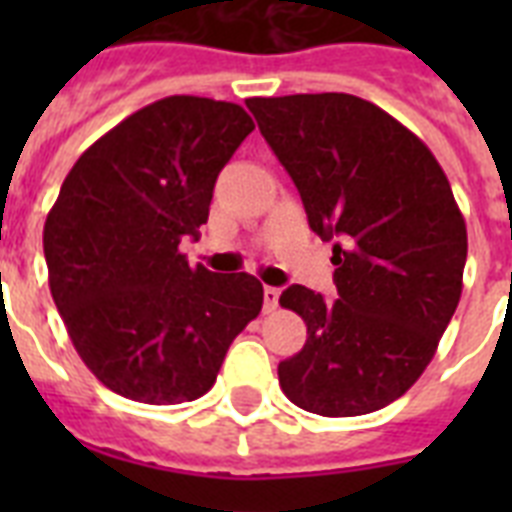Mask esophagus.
I'll return each instance as SVG.
<instances>
[{
    "instance_id": "34e87169",
    "label": "esophagus",
    "mask_w": 512,
    "mask_h": 512,
    "mask_svg": "<svg viewBox=\"0 0 512 512\" xmlns=\"http://www.w3.org/2000/svg\"><path fill=\"white\" fill-rule=\"evenodd\" d=\"M279 295H281V289H279V287H265V289H263L265 311H268V313L276 311V305H279Z\"/></svg>"
}]
</instances>
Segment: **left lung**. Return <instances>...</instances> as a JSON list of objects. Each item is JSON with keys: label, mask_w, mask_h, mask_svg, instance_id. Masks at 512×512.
<instances>
[{"label": "left lung", "mask_w": 512, "mask_h": 512, "mask_svg": "<svg viewBox=\"0 0 512 512\" xmlns=\"http://www.w3.org/2000/svg\"><path fill=\"white\" fill-rule=\"evenodd\" d=\"M257 127L295 180L308 223L332 247L337 300L292 284L303 350L279 364L292 404L358 417L420 380L462 295L468 228L430 148L345 92L249 98Z\"/></svg>", "instance_id": "8db88e82"}]
</instances>
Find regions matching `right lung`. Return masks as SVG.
Instances as JSON below:
<instances>
[{
    "label": "right lung",
    "mask_w": 512,
    "mask_h": 512,
    "mask_svg": "<svg viewBox=\"0 0 512 512\" xmlns=\"http://www.w3.org/2000/svg\"><path fill=\"white\" fill-rule=\"evenodd\" d=\"M252 130L236 103L172 95L95 140L60 185L44 223L52 300L87 369L119 396H204L263 308L255 276L191 268L180 252Z\"/></svg>",
    "instance_id": "1"
}]
</instances>
